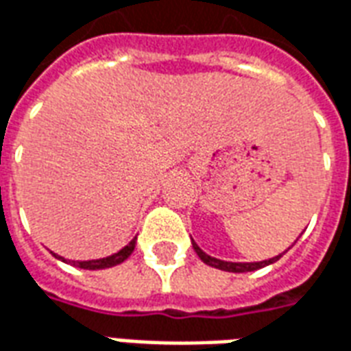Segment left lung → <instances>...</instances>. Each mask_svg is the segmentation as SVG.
Returning a JSON list of instances; mask_svg holds the SVG:
<instances>
[{"instance_id":"1","label":"left lung","mask_w":351,"mask_h":351,"mask_svg":"<svg viewBox=\"0 0 351 351\" xmlns=\"http://www.w3.org/2000/svg\"><path fill=\"white\" fill-rule=\"evenodd\" d=\"M298 241V240H295ZM294 241V243H295ZM292 243V245H294ZM191 245H193V249H195V253L199 255V258H201L204 264H208V266H212V268L215 269H221V271H230V274H247V271H255V269H261V268H266V266H269V264H274V262H277L279 258H281L287 251H282L281 255L274 256V258H268V261H261V262H228V261H221V258H215V256H210L206 255L204 251H202L199 245H197L195 241H193V238H191Z\"/></svg>"}]
</instances>
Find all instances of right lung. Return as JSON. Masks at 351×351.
I'll return each instance as SVG.
<instances>
[{
    "mask_svg": "<svg viewBox=\"0 0 351 351\" xmlns=\"http://www.w3.org/2000/svg\"><path fill=\"white\" fill-rule=\"evenodd\" d=\"M136 240H137V238H132L128 245H124L121 251H117V253H113V255H110V256H104V258H96V261H70V262H72V266H76V268H82V269L113 268V266H117V264L124 262L130 255H132V253H134V249H136ZM53 256H56V258H59V261L66 262L63 256L56 255V253H53Z\"/></svg>",
    "mask_w": 351,
    "mask_h": 351,
    "instance_id": "obj_1",
    "label": "right lung"
}]
</instances>
